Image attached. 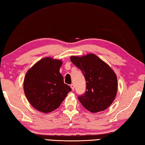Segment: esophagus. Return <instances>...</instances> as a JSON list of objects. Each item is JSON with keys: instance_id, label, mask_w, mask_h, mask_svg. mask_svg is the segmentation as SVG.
<instances>
[{"instance_id": "esophagus-1", "label": "esophagus", "mask_w": 145, "mask_h": 145, "mask_svg": "<svg viewBox=\"0 0 145 145\" xmlns=\"http://www.w3.org/2000/svg\"><path fill=\"white\" fill-rule=\"evenodd\" d=\"M70 88H71V89H72V91L74 90V88H75V87H74V85H73V84H71V85H70Z\"/></svg>"}]
</instances>
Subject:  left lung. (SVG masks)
I'll use <instances>...</instances> for the list:
<instances>
[{"mask_svg":"<svg viewBox=\"0 0 145 145\" xmlns=\"http://www.w3.org/2000/svg\"><path fill=\"white\" fill-rule=\"evenodd\" d=\"M70 60L85 77L86 92L78 97L82 106L92 113L102 112L114 102L117 95V75L111 67L93 53L72 56Z\"/></svg>","mask_w":145,"mask_h":145,"instance_id":"1","label":"left lung"}]
</instances>
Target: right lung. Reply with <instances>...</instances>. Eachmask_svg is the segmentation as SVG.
<instances>
[{
	"label": "right lung",
	"mask_w": 145,
	"mask_h": 145,
	"mask_svg": "<svg viewBox=\"0 0 145 145\" xmlns=\"http://www.w3.org/2000/svg\"><path fill=\"white\" fill-rule=\"evenodd\" d=\"M62 64L60 59L44 57L26 73L23 82L25 94L31 106L39 112L54 111L72 91L64 84L59 72Z\"/></svg>",
	"instance_id": "obj_1"
}]
</instances>
